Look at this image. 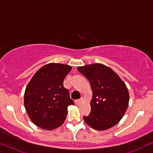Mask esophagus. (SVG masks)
I'll use <instances>...</instances> for the list:
<instances>
[{"label": "esophagus", "mask_w": 153, "mask_h": 153, "mask_svg": "<svg viewBox=\"0 0 153 153\" xmlns=\"http://www.w3.org/2000/svg\"><path fill=\"white\" fill-rule=\"evenodd\" d=\"M82 99H79V100H75V104L76 105H80L82 102Z\"/></svg>", "instance_id": "1"}]
</instances>
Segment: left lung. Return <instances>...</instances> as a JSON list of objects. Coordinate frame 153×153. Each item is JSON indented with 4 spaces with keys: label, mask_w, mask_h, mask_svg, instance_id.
<instances>
[{
    "label": "left lung",
    "mask_w": 153,
    "mask_h": 153,
    "mask_svg": "<svg viewBox=\"0 0 153 153\" xmlns=\"http://www.w3.org/2000/svg\"><path fill=\"white\" fill-rule=\"evenodd\" d=\"M91 83V112L83 119L97 130H105L120 122L126 113L130 96L126 85L116 73L100 63L78 68Z\"/></svg>",
    "instance_id": "8db88e82"
}]
</instances>
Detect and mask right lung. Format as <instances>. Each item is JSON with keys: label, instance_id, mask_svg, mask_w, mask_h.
<instances>
[{"label": "right lung", "instance_id": "1", "mask_svg": "<svg viewBox=\"0 0 153 153\" xmlns=\"http://www.w3.org/2000/svg\"><path fill=\"white\" fill-rule=\"evenodd\" d=\"M72 67L51 62L43 66L31 78L24 94V105L36 126L47 130L61 126L68 107L74 105L63 80Z\"/></svg>", "mask_w": 153, "mask_h": 153}]
</instances>
